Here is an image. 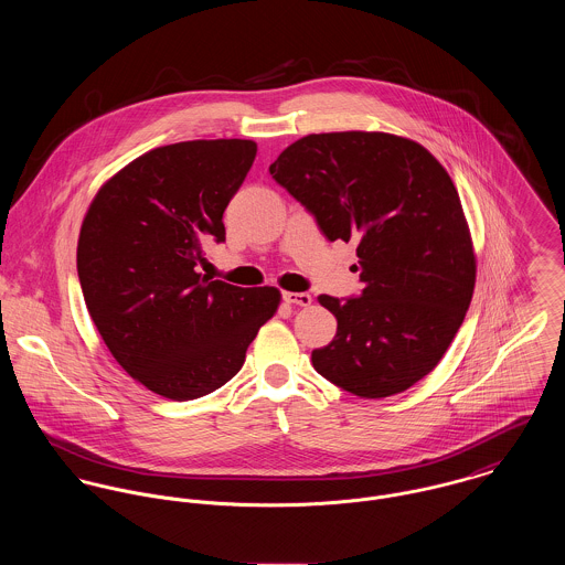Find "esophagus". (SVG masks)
<instances>
[{
	"label": "esophagus",
	"instance_id": "esophagus-1",
	"mask_svg": "<svg viewBox=\"0 0 565 565\" xmlns=\"http://www.w3.org/2000/svg\"><path fill=\"white\" fill-rule=\"evenodd\" d=\"M282 300L285 302H289V305H298V307H309L311 302H313V298H311V294H294V291H285L282 294Z\"/></svg>",
	"mask_w": 565,
	"mask_h": 565
}]
</instances>
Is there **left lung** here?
Segmentation results:
<instances>
[{
	"instance_id": "left-lung-1",
	"label": "left lung",
	"mask_w": 565,
	"mask_h": 565,
	"mask_svg": "<svg viewBox=\"0 0 565 565\" xmlns=\"http://www.w3.org/2000/svg\"><path fill=\"white\" fill-rule=\"evenodd\" d=\"M328 242H354L361 296H320L334 339L313 350L326 381L387 398L424 379L470 307L477 258L459 193L419 143L387 132H326L269 164Z\"/></svg>"
}]
</instances>
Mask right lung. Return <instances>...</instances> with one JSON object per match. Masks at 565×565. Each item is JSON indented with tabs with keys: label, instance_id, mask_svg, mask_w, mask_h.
I'll return each instance as SVG.
<instances>
[{
	"label": "right lung",
	"instance_id": "obj_1",
	"mask_svg": "<svg viewBox=\"0 0 565 565\" xmlns=\"http://www.w3.org/2000/svg\"><path fill=\"white\" fill-rule=\"evenodd\" d=\"M254 157L245 139L157 148L115 173L82 222L88 316L117 363L162 398L193 401L226 385L280 305L274 287L198 271L204 245L226 242L222 217Z\"/></svg>",
	"mask_w": 565,
	"mask_h": 565
}]
</instances>
